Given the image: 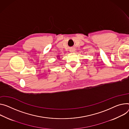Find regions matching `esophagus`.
<instances>
[{
  "label": "esophagus",
  "mask_w": 129,
  "mask_h": 129,
  "mask_svg": "<svg viewBox=\"0 0 129 129\" xmlns=\"http://www.w3.org/2000/svg\"><path fill=\"white\" fill-rule=\"evenodd\" d=\"M74 51H75V49H72L70 50V52H74Z\"/></svg>",
  "instance_id": "obj_1"
}]
</instances>
